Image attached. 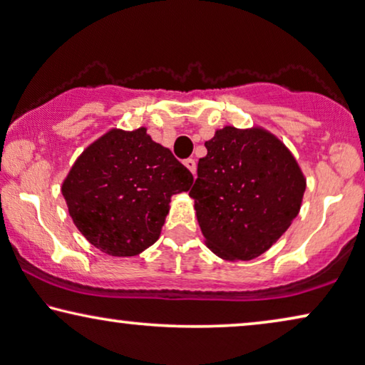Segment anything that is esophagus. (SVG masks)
<instances>
[{
	"label": "esophagus",
	"mask_w": 365,
	"mask_h": 365,
	"mask_svg": "<svg viewBox=\"0 0 365 365\" xmlns=\"http://www.w3.org/2000/svg\"><path fill=\"white\" fill-rule=\"evenodd\" d=\"M183 164H185V167L188 168L190 172L193 173V175H197V162H195V159H187V160L183 162Z\"/></svg>",
	"instance_id": "esophagus-1"
}]
</instances>
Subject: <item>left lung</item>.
I'll return each instance as SVG.
<instances>
[{
	"mask_svg": "<svg viewBox=\"0 0 365 365\" xmlns=\"http://www.w3.org/2000/svg\"><path fill=\"white\" fill-rule=\"evenodd\" d=\"M205 148L190 197L206 246L231 262L259 257L300 213L307 178L290 149L260 126H225Z\"/></svg>",
	"mask_w": 365,
	"mask_h": 365,
	"instance_id": "obj_1",
	"label": "left lung"
}]
</instances>
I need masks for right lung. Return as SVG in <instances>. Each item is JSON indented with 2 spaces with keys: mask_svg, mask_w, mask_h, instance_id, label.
<instances>
[{
  "mask_svg": "<svg viewBox=\"0 0 365 365\" xmlns=\"http://www.w3.org/2000/svg\"><path fill=\"white\" fill-rule=\"evenodd\" d=\"M193 175L145 128H113L86 148L62 183L75 226L100 251L130 257L160 236L172 195Z\"/></svg>",
  "mask_w": 365,
  "mask_h": 365,
  "instance_id": "1",
  "label": "right lung"
}]
</instances>
